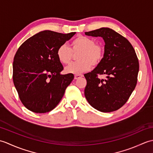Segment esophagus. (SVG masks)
Here are the masks:
<instances>
[{"label": "esophagus", "instance_id": "1", "mask_svg": "<svg viewBox=\"0 0 153 153\" xmlns=\"http://www.w3.org/2000/svg\"><path fill=\"white\" fill-rule=\"evenodd\" d=\"M83 77V75H82V74H76L74 76V79H79V78H80V77Z\"/></svg>", "mask_w": 153, "mask_h": 153}]
</instances>
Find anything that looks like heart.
Instances as JSON below:
<instances>
[{"label":"heart","instance_id":"heart-1","mask_svg":"<svg viewBox=\"0 0 153 153\" xmlns=\"http://www.w3.org/2000/svg\"><path fill=\"white\" fill-rule=\"evenodd\" d=\"M71 49L66 44L58 47L56 55L61 63L67 64L72 58L73 53H79L77 58L78 61L73 62L65 68L67 74H79L89 70L93 66H97L103 59L105 49L102 45L95 43L93 39L79 36L72 41Z\"/></svg>","mask_w":153,"mask_h":153}]
</instances>
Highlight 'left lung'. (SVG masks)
Segmentation results:
<instances>
[{
    "label": "left lung",
    "mask_w": 153,
    "mask_h": 153,
    "mask_svg": "<svg viewBox=\"0 0 153 153\" xmlns=\"http://www.w3.org/2000/svg\"><path fill=\"white\" fill-rule=\"evenodd\" d=\"M85 34L102 37L105 43L101 62L84 74L85 97L97 110L115 111L127 102L137 84L139 65L135 51L128 39L110 28L102 27ZM103 74L106 80L98 78Z\"/></svg>",
    "instance_id": "8db88e82"
}]
</instances>
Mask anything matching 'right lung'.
Listing matches in <instances>:
<instances>
[{
	"instance_id": "add662e5",
	"label": "right lung",
	"mask_w": 153,
	"mask_h": 153,
	"mask_svg": "<svg viewBox=\"0 0 153 153\" xmlns=\"http://www.w3.org/2000/svg\"><path fill=\"white\" fill-rule=\"evenodd\" d=\"M76 32L63 34L49 30L39 32L19 47L13 62V82L19 99L35 113H46L57 106L74 74L62 75L56 53Z\"/></svg>"
}]
</instances>
